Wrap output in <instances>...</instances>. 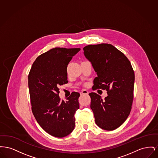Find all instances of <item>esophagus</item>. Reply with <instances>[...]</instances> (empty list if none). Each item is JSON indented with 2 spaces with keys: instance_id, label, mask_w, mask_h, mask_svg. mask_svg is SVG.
I'll use <instances>...</instances> for the list:
<instances>
[{
  "instance_id": "1",
  "label": "esophagus",
  "mask_w": 158,
  "mask_h": 158,
  "mask_svg": "<svg viewBox=\"0 0 158 158\" xmlns=\"http://www.w3.org/2000/svg\"><path fill=\"white\" fill-rule=\"evenodd\" d=\"M81 95H88L89 92L86 90H83L81 92Z\"/></svg>"
}]
</instances>
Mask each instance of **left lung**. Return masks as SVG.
Segmentation results:
<instances>
[{"label": "left lung", "instance_id": "left-lung-1", "mask_svg": "<svg viewBox=\"0 0 158 158\" xmlns=\"http://www.w3.org/2000/svg\"><path fill=\"white\" fill-rule=\"evenodd\" d=\"M83 49L97 72L94 89H105L108 94L104 99L95 92L89 94L95 123L102 129L114 130L124 123L131 111L134 70L127 57L111 44L88 45Z\"/></svg>", "mask_w": 158, "mask_h": 158}]
</instances>
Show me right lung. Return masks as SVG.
Segmentation results:
<instances>
[{
	"label": "right lung",
	"mask_w": 158,
	"mask_h": 158,
	"mask_svg": "<svg viewBox=\"0 0 158 158\" xmlns=\"http://www.w3.org/2000/svg\"><path fill=\"white\" fill-rule=\"evenodd\" d=\"M79 48L56 47L39 56L28 75L32 111L49 135L64 137L75 128V113L79 108L80 94L72 92L67 101L60 100L59 86L68 82L67 68Z\"/></svg>",
	"instance_id": "obj_1"
}]
</instances>
